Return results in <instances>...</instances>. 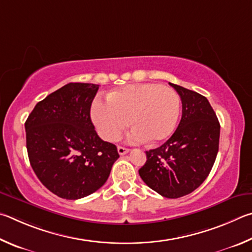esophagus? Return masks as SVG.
<instances>
[{
    "label": "esophagus",
    "mask_w": 252,
    "mask_h": 252,
    "mask_svg": "<svg viewBox=\"0 0 252 252\" xmlns=\"http://www.w3.org/2000/svg\"><path fill=\"white\" fill-rule=\"evenodd\" d=\"M117 151H118L119 155L123 156V155H125V154L128 153L129 149L126 148V147H123V146H118V147H117Z\"/></svg>",
    "instance_id": "1"
}]
</instances>
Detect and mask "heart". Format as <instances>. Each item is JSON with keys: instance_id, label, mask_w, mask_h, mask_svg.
Segmentation results:
<instances>
[{"instance_id": "obj_1", "label": "heart", "mask_w": 252, "mask_h": 252, "mask_svg": "<svg viewBox=\"0 0 252 252\" xmlns=\"http://www.w3.org/2000/svg\"><path fill=\"white\" fill-rule=\"evenodd\" d=\"M180 113V98L173 88L159 84L143 83L112 91L107 101H95L93 122L108 142L117 140L127 126L131 143L155 145L173 134Z\"/></svg>"}]
</instances>
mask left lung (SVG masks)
Here are the masks:
<instances>
[{"instance_id":"8db88e82","label":"left lung","mask_w":252,"mask_h":252,"mask_svg":"<svg viewBox=\"0 0 252 252\" xmlns=\"http://www.w3.org/2000/svg\"><path fill=\"white\" fill-rule=\"evenodd\" d=\"M169 85L182 99V119L165 144L146 152L138 173L149 188L174 199L192 192L208 177L219 149L220 124L205 96Z\"/></svg>"}]
</instances>
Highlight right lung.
<instances>
[{
  "mask_svg": "<svg viewBox=\"0 0 252 252\" xmlns=\"http://www.w3.org/2000/svg\"><path fill=\"white\" fill-rule=\"evenodd\" d=\"M99 85L69 83L35 105L25 122L31 166L48 190L76 200L103 186L119 157L97 135L91 106Z\"/></svg>",
  "mask_w": 252,
  "mask_h": 252,
  "instance_id": "1",
  "label": "right lung"
}]
</instances>
